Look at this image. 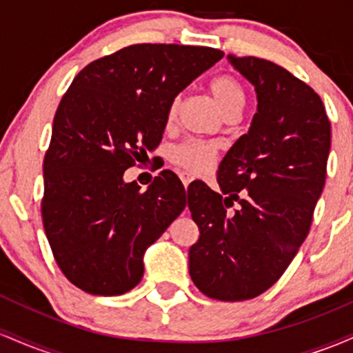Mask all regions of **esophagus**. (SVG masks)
Segmentation results:
<instances>
[{
    "mask_svg": "<svg viewBox=\"0 0 353 353\" xmlns=\"http://www.w3.org/2000/svg\"><path fill=\"white\" fill-rule=\"evenodd\" d=\"M179 177H181L182 184H184V188H188V185L190 184V181H192V176H190V174H188V172H182Z\"/></svg>",
    "mask_w": 353,
    "mask_h": 353,
    "instance_id": "34e87169",
    "label": "esophagus"
}]
</instances>
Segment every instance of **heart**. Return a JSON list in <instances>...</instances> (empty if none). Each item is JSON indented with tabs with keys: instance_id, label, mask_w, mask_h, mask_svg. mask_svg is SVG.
<instances>
[{
	"instance_id": "1",
	"label": "heart",
	"mask_w": 353,
	"mask_h": 353,
	"mask_svg": "<svg viewBox=\"0 0 353 353\" xmlns=\"http://www.w3.org/2000/svg\"><path fill=\"white\" fill-rule=\"evenodd\" d=\"M208 89L225 117L237 116L241 112L245 103V88L234 72L225 71L214 76L208 83ZM181 98L176 96L169 103L168 111H165V123H176ZM216 154L217 145L214 143L201 139H188L172 149L171 161L177 168L184 169L188 172H201L212 164V161L216 159Z\"/></svg>"
}]
</instances>
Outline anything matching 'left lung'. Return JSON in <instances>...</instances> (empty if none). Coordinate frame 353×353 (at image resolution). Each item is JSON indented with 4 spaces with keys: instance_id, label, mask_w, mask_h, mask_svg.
I'll list each match as a JSON object with an SVG mask.
<instances>
[{
    "instance_id": "1",
    "label": "left lung",
    "mask_w": 353,
    "mask_h": 353,
    "mask_svg": "<svg viewBox=\"0 0 353 353\" xmlns=\"http://www.w3.org/2000/svg\"><path fill=\"white\" fill-rule=\"evenodd\" d=\"M229 61L255 86L257 112L219 165L222 194L202 185L190 197L201 236L189 274L208 297L237 302L272 287L305 241L325 184L330 121L317 92L279 64Z\"/></svg>"
}]
</instances>
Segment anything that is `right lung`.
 <instances>
[{"label": "right lung", "instance_id": "right-lung-1", "mask_svg": "<svg viewBox=\"0 0 353 353\" xmlns=\"http://www.w3.org/2000/svg\"><path fill=\"white\" fill-rule=\"evenodd\" d=\"M224 56L216 48L131 44L83 68L64 92L44 156L41 217L61 272L92 295H121L184 210V185L161 172L145 192L125 169L159 145L172 98Z\"/></svg>", "mask_w": 353, "mask_h": 353}]
</instances>
